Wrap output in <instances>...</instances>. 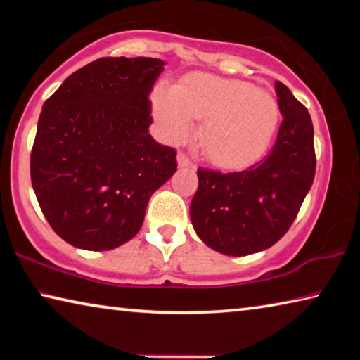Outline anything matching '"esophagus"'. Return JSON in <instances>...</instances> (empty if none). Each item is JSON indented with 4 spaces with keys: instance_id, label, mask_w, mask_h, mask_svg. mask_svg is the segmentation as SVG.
<instances>
[{
    "instance_id": "34e87169",
    "label": "esophagus",
    "mask_w": 360,
    "mask_h": 360,
    "mask_svg": "<svg viewBox=\"0 0 360 360\" xmlns=\"http://www.w3.org/2000/svg\"><path fill=\"white\" fill-rule=\"evenodd\" d=\"M178 165L181 168L192 167V162H191V158H188L186 154H182V152H179V154H178Z\"/></svg>"
}]
</instances>
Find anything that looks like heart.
Returning <instances> with one entry per match:
<instances>
[{"label": "heart", "mask_w": 360, "mask_h": 360, "mask_svg": "<svg viewBox=\"0 0 360 360\" xmlns=\"http://www.w3.org/2000/svg\"><path fill=\"white\" fill-rule=\"evenodd\" d=\"M152 109L165 141L192 135L203 120L200 143L206 157L224 168H241L265 154L279 122L273 96L252 84L211 75H192L174 89L157 85Z\"/></svg>", "instance_id": "obj_1"}]
</instances>
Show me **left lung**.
<instances>
[{"label":"left lung","mask_w":360,"mask_h":360,"mask_svg":"<svg viewBox=\"0 0 360 360\" xmlns=\"http://www.w3.org/2000/svg\"><path fill=\"white\" fill-rule=\"evenodd\" d=\"M275 89L284 119L270 154L243 172L197 169L191 221L205 245L225 255L254 254L281 240L313 184L311 117L283 82Z\"/></svg>","instance_id":"8db88e82"}]
</instances>
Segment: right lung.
<instances>
[{
  "instance_id": "add662e5",
  "label": "right lung",
  "mask_w": 360,
  "mask_h": 360,
  "mask_svg": "<svg viewBox=\"0 0 360 360\" xmlns=\"http://www.w3.org/2000/svg\"><path fill=\"white\" fill-rule=\"evenodd\" d=\"M160 58L105 57L47 98L30 157L33 191L53 231L109 251L141 229L150 195L172 178L176 150L149 135Z\"/></svg>"
}]
</instances>
